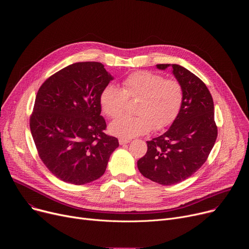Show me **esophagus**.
Wrapping results in <instances>:
<instances>
[{"label":"esophagus","mask_w":249,"mask_h":249,"mask_svg":"<svg viewBox=\"0 0 249 249\" xmlns=\"http://www.w3.org/2000/svg\"><path fill=\"white\" fill-rule=\"evenodd\" d=\"M128 143H130V140H128V139H119V144L122 146V145H125V144H128Z\"/></svg>","instance_id":"1"}]
</instances>
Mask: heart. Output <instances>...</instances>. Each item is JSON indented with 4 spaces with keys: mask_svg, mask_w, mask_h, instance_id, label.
<instances>
[{
    "mask_svg": "<svg viewBox=\"0 0 249 249\" xmlns=\"http://www.w3.org/2000/svg\"><path fill=\"white\" fill-rule=\"evenodd\" d=\"M182 86L175 80H165L150 71H137L122 83L106 86L99 96L102 111L109 118L122 114L127 99L140 98L135 112L137 116L124 115L109 125L112 135L131 139L149 133L153 128L162 130L179 114L183 103Z\"/></svg>",
    "mask_w": 249,
    "mask_h": 249,
    "instance_id": "1",
    "label": "heart"
}]
</instances>
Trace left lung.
Masks as SVG:
<instances>
[{
	"label": "left lung",
	"mask_w": 249,
	"mask_h": 249,
	"mask_svg": "<svg viewBox=\"0 0 249 249\" xmlns=\"http://www.w3.org/2000/svg\"><path fill=\"white\" fill-rule=\"evenodd\" d=\"M172 74L183 89V103L170 128L148 141L146 155L137 162L140 172L161 185L179 183L207 160L218 136L214 101L206 85L190 71L176 64H159Z\"/></svg>",
	"instance_id": "1"
}]
</instances>
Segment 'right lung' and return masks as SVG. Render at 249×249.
I'll list each match as a JSON object with an SVG mask.
<instances>
[{"label": "right lung", "mask_w": 249, "mask_h": 249, "mask_svg": "<svg viewBox=\"0 0 249 249\" xmlns=\"http://www.w3.org/2000/svg\"><path fill=\"white\" fill-rule=\"evenodd\" d=\"M113 77L98 62L69 65L38 89L29 125L39 158L64 182L83 185L105 172L119 146L104 133L99 96Z\"/></svg>", "instance_id": "obj_1"}]
</instances>
